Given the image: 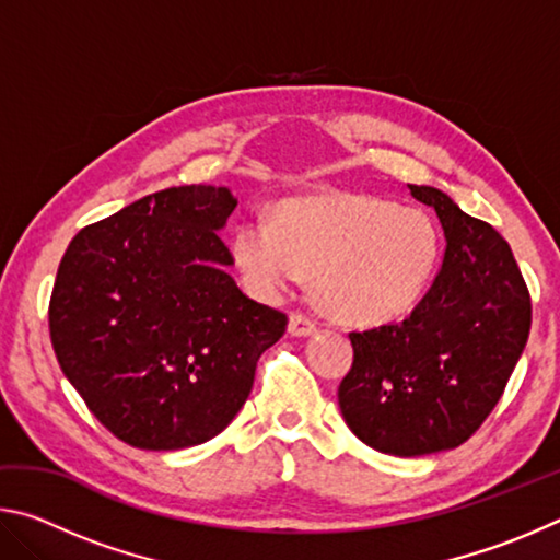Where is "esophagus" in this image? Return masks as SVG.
Instances as JSON below:
<instances>
[{
  "label": "esophagus",
  "mask_w": 560,
  "mask_h": 560,
  "mask_svg": "<svg viewBox=\"0 0 560 560\" xmlns=\"http://www.w3.org/2000/svg\"><path fill=\"white\" fill-rule=\"evenodd\" d=\"M289 334L296 338H306L311 334H316V324L306 314H299L296 311V314L289 316Z\"/></svg>",
  "instance_id": "34e87169"
}]
</instances>
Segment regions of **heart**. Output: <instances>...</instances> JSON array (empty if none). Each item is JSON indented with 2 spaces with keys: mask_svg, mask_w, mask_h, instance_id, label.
Segmentation results:
<instances>
[{
  "mask_svg": "<svg viewBox=\"0 0 560 560\" xmlns=\"http://www.w3.org/2000/svg\"><path fill=\"white\" fill-rule=\"evenodd\" d=\"M232 257L261 299L311 277L330 316L381 326L422 301L440 259V236L420 207L340 192L283 200L273 220L244 217L232 234Z\"/></svg>",
  "mask_w": 560,
  "mask_h": 560,
  "instance_id": "heart-1",
  "label": "heart"
}]
</instances>
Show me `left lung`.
I'll use <instances>...</instances> for the list:
<instances>
[{"instance_id": "obj_1", "label": "left lung", "mask_w": 560, "mask_h": 560, "mask_svg": "<svg viewBox=\"0 0 560 560\" xmlns=\"http://www.w3.org/2000/svg\"><path fill=\"white\" fill-rule=\"evenodd\" d=\"M444 230L430 291L400 324L350 334L353 365L338 387L360 442L395 457L459 447L504 395L530 330V296L494 226L438 187L410 185Z\"/></svg>"}]
</instances>
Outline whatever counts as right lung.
I'll return each mask as SVG.
<instances>
[{
  "label": "right lung",
  "instance_id": "right-lung-1",
  "mask_svg": "<svg viewBox=\"0 0 560 560\" xmlns=\"http://www.w3.org/2000/svg\"><path fill=\"white\" fill-rule=\"evenodd\" d=\"M226 187H167L73 236L49 303L51 346L110 434L138 450L212 440L252 393L289 318L242 293L220 230Z\"/></svg>",
  "mask_w": 560,
  "mask_h": 560
}]
</instances>
